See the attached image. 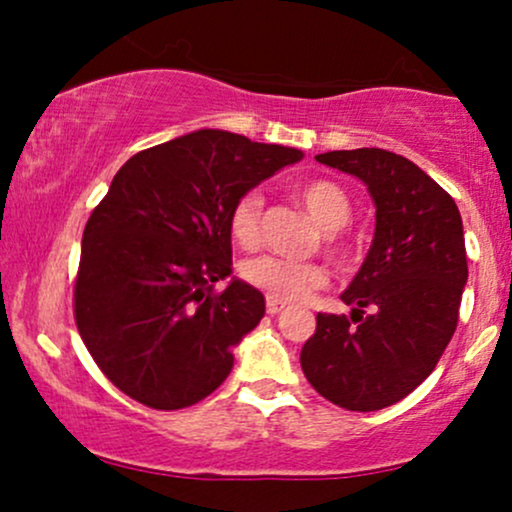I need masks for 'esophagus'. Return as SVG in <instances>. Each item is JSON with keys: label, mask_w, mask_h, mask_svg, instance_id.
<instances>
[{"label": "esophagus", "mask_w": 512, "mask_h": 512, "mask_svg": "<svg viewBox=\"0 0 512 512\" xmlns=\"http://www.w3.org/2000/svg\"><path fill=\"white\" fill-rule=\"evenodd\" d=\"M284 308H286V303L276 301V298H267V313H269V315L281 313V310H284Z\"/></svg>", "instance_id": "1"}]
</instances>
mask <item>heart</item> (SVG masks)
Wrapping results in <instances>:
<instances>
[{
  "mask_svg": "<svg viewBox=\"0 0 512 512\" xmlns=\"http://www.w3.org/2000/svg\"><path fill=\"white\" fill-rule=\"evenodd\" d=\"M298 199L303 202L305 211L313 216V221L322 231H327V245L334 252H339V240L334 238L332 231L346 226L351 219V202L346 192L337 182L315 178L305 180L298 187ZM260 219H262V195L260 192H245L243 197L233 204L231 216H228V228H231V238L236 240L240 248H255L260 240ZM243 279L250 286L267 293L269 298L276 301H298L305 298L310 291L320 289L327 281L325 269L315 262H293L286 257L276 255H260L252 257L240 269Z\"/></svg>",
  "mask_w": 512,
  "mask_h": 512,
  "instance_id": "b5f03b06",
  "label": "heart"
}]
</instances>
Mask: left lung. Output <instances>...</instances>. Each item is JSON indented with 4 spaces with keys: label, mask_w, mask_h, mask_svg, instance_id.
I'll list each match as a JSON object with an SVG mask.
<instances>
[{
    "label": "left lung",
    "mask_w": 512,
    "mask_h": 512,
    "mask_svg": "<svg viewBox=\"0 0 512 512\" xmlns=\"http://www.w3.org/2000/svg\"><path fill=\"white\" fill-rule=\"evenodd\" d=\"M315 158L368 187L375 233L342 293L351 320L317 313L301 368L339 407L385 409L424 383L455 334L467 284L462 216L436 180L392 151H327Z\"/></svg>",
    "instance_id": "8db88e82"
}]
</instances>
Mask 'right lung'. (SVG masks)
Masks as SVG:
<instances>
[{
    "mask_svg": "<svg viewBox=\"0 0 512 512\" xmlns=\"http://www.w3.org/2000/svg\"><path fill=\"white\" fill-rule=\"evenodd\" d=\"M303 151L197 129L139 151L115 173L81 240L76 327L117 390L151 409L209 397L264 296L233 274L231 216L245 192Z\"/></svg>",
    "mask_w": 512,
    "mask_h": 512,
    "instance_id": "right-lung-1",
    "label": "right lung"
}]
</instances>
